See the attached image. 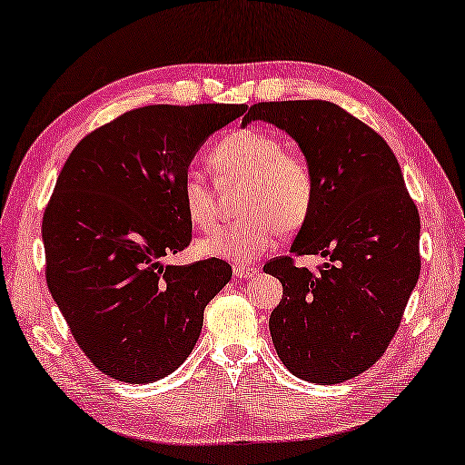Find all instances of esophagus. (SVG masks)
Wrapping results in <instances>:
<instances>
[{"instance_id": "1", "label": "esophagus", "mask_w": 465, "mask_h": 465, "mask_svg": "<svg viewBox=\"0 0 465 465\" xmlns=\"http://www.w3.org/2000/svg\"><path fill=\"white\" fill-rule=\"evenodd\" d=\"M259 273V267L255 265H234V275L241 280H251Z\"/></svg>"}]
</instances>
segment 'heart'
<instances>
[{"label": "heart", "mask_w": 465, "mask_h": 465, "mask_svg": "<svg viewBox=\"0 0 465 465\" xmlns=\"http://www.w3.org/2000/svg\"><path fill=\"white\" fill-rule=\"evenodd\" d=\"M210 165L223 183L245 179L241 212L247 214L203 237L198 242L202 255L251 263L270 251L283 231L296 232L311 218L316 202L314 171L302 154L286 151L275 133L257 126L228 133L210 151ZM179 198L195 228L208 231L216 224V192L203 171H183Z\"/></svg>", "instance_id": "obj_1"}]
</instances>
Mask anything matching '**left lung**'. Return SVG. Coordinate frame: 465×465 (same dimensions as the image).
Wrapping results in <instances>:
<instances>
[{
  "label": "left lung",
  "mask_w": 465,
  "mask_h": 465,
  "mask_svg": "<svg viewBox=\"0 0 465 465\" xmlns=\"http://www.w3.org/2000/svg\"><path fill=\"white\" fill-rule=\"evenodd\" d=\"M251 120L294 138L316 177V202L292 255H322L311 272L275 257L265 273L283 296L270 316L283 365L314 384H339L371 368L401 327L420 273V218L392 149L376 130L322 100L262 102Z\"/></svg>",
  "instance_id": "1"
}]
</instances>
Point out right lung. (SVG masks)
Masks as SVG:
<instances>
[{
  "label": "right lung",
  "instance_id": "right-lung-1",
  "mask_svg": "<svg viewBox=\"0 0 465 465\" xmlns=\"http://www.w3.org/2000/svg\"><path fill=\"white\" fill-rule=\"evenodd\" d=\"M245 104H154L95 128L73 149L43 216L46 283L81 351L118 381L175 371L203 308L232 278L223 259L163 265L192 223L179 182L202 143Z\"/></svg>",
  "mask_w": 465,
  "mask_h": 465
}]
</instances>
